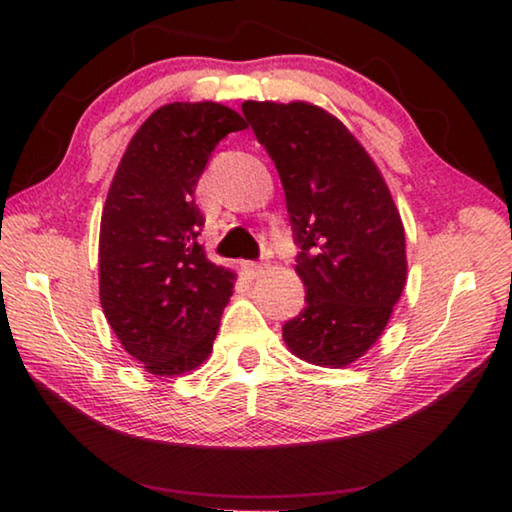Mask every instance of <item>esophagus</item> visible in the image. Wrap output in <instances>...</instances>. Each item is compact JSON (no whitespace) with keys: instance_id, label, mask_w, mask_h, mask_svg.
<instances>
[{"instance_id":"esophagus-1","label":"esophagus","mask_w":512,"mask_h":512,"mask_svg":"<svg viewBox=\"0 0 512 512\" xmlns=\"http://www.w3.org/2000/svg\"><path fill=\"white\" fill-rule=\"evenodd\" d=\"M241 268H244V273L250 277V280H255V277L264 273L266 266L262 262H244V264H241Z\"/></svg>"}]
</instances>
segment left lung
Returning <instances> with one entry per match:
<instances>
[{
	"mask_svg": "<svg viewBox=\"0 0 512 512\" xmlns=\"http://www.w3.org/2000/svg\"><path fill=\"white\" fill-rule=\"evenodd\" d=\"M280 173L305 309L282 327L296 357L350 366L370 350L406 282L404 225L377 164L339 119L305 101H244Z\"/></svg>",
	"mask_w": 512,
	"mask_h": 512,
	"instance_id": "obj_1",
	"label": "left lung"
}]
</instances>
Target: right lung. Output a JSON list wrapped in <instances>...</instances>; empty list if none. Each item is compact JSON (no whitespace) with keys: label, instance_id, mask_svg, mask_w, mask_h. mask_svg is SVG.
Wrapping results in <instances>:
<instances>
[{"label":"right lung","instance_id":"obj_1","mask_svg":"<svg viewBox=\"0 0 512 512\" xmlns=\"http://www.w3.org/2000/svg\"><path fill=\"white\" fill-rule=\"evenodd\" d=\"M239 112L214 101L153 112L121 158L99 235V296L112 332L151 375H183L210 357L235 273L198 244L196 183Z\"/></svg>","mask_w":512,"mask_h":512}]
</instances>
